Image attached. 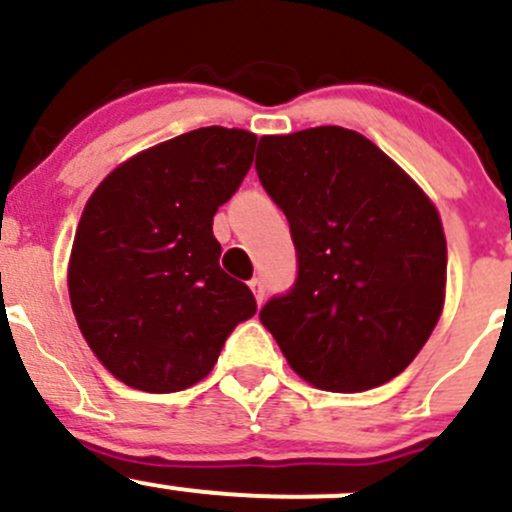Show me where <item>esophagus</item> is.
<instances>
[{"label":"esophagus","mask_w":512,"mask_h":512,"mask_svg":"<svg viewBox=\"0 0 512 512\" xmlns=\"http://www.w3.org/2000/svg\"><path fill=\"white\" fill-rule=\"evenodd\" d=\"M250 289H252V292H255L257 304L265 302V282H262L260 277H255V280H250Z\"/></svg>","instance_id":"34e87169"}]
</instances>
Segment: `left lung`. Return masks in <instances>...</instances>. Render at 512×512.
I'll list each match as a JSON object with an SVG mask.
<instances>
[{"instance_id":"1","label":"left lung","mask_w":512,"mask_h":512,"mask_svg":"<svg viewBox=\"0 0 512 512\" xmlns=\"http://www.w3.org/2000/svg\"><path fill=\"white\" fill-rule=\"evenodd\" d=\"M255 168L297 250L294 285L260 309L289 366L339 394L399 376L446 294L431 200L369 138L339 126L265 136Z\"/></svg>"}]
</instances>
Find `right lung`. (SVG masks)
Instances as JSON below:
<instances>
[{
    "label": "right lung",
    "mask_w": 512,
    "mask_h": 512,
    "mask_svg": "<svg viewBox=\"0 0 512 512\" xmlns=\"http://www.w3.org/2000/svg\"><path fill=\"white\" fill-rule=\"evenodd\" d=\"M255 143L240 128L183 133L118 165L86 203L71 247V309L123 384L148 394L198 384L257 312L250 287L220 267L213 235Z\"/></svg>",
    "instance_id": "obj_1"
}]
</instances>
